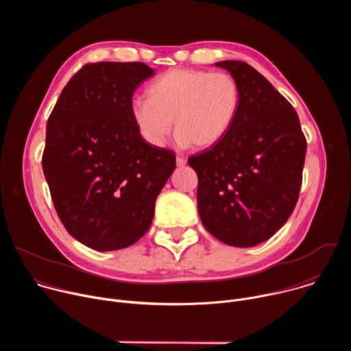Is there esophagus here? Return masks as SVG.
I'll list each match as a JSON object with an SVG mask.
<instances>
[{"instance_id": "34e87169", "label": "esophagus", "mask_w": 351, "mask_h": 351, "mask_svg": "<svg viewBox=\"0 0 351 351\" xmlns=\"http://www.w3.org/2000/svg\"><path fill=\"white\" fill-rule=\"evenodd\" d=\"M186 158H183V157H176V165L178 167H184L186 165Z\"/></svg>"}]
</instances>
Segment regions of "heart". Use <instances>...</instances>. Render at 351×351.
I'll return each instance as SVG.
<instances>
[{
    "mask_svg": "<svg viewBox=\"0 0 351 351\" xmlns=\"http://www.w3.org/2000/svg\"><path fill=\"white\" fill-rule=\"evenodd\" d=\"M240 107V87L233 76L197 69H172L137 98L130 112L143 138L160 147L168 137L172 119L179 141L208 148L232 129Z\"/></svg>",
    "mask_w": 351,
    "mask_h": 351,
    "instance_id": "1",
    "label": "heart"
}]
</instances>
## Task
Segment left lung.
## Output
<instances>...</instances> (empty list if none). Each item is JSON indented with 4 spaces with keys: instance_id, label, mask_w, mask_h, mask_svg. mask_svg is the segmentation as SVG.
<instances>
[{
    "instance_id": "1",
    "label": "left lung",
    "mask_w": 351,
    "mask_h": 351,
    "mask_svg": "<svg viewBox=\"0 0 351 351\" xmlns=\"http://www.w3.org/2000/svg\"><path fill=\"white\" fill-rule=\"evenodd\" d=\"M240 87L229 133L189 157L197 172V206L204 228L234 247L274 236L291 215L303 182L307 140L287 99L253 66L215 64Z\"/></svg>"
}]
</instances>
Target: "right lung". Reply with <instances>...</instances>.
<instances>
[{
    "label": "right lung",
    "instance_id": "right-lung-1",
    "mask_svg": "<svg viewBox=\"0 0 351 351\" xmlns=\"http://www.w3.org/2000/svg\"><path fill=\"white\" fill-rule=\"evenodd\" d=\"M154 71L143 62H94L64 87L47 122L43 172L56 211L84 245L114 252L149 229L156 199L176 167L148 144L130 112Z\"/></svg>",
    "mask_w": 351,
    "mask_h": 351
}]
</instances>
